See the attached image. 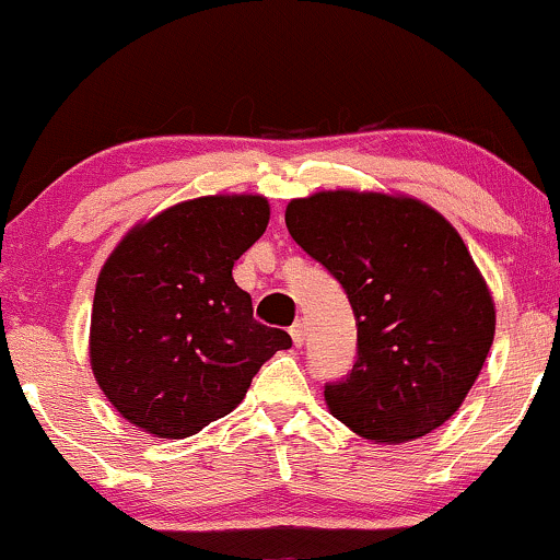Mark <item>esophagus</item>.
Returning a JSON list of instances; mask_svg holds the SVG:
<instances>
[{
	"label": "esophagus",
	"instance_id": "34e87169",
	"mask_svg": "<svg viewBox=\"0 0 560 560\" xmlns=\"http://www.w3.org/2000/svg\"><path fill=\"white\" fill-rule=\"evenodd\" d=\"M289 334H292V342H294V347H302V345H305V324H302V320H298V324H294L292 329H289Z\"/></svg>",
	"mask_w": 560,
	"mask_h": 560
}]
</instances>
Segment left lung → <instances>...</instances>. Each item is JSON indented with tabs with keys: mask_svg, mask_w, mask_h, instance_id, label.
Returning a JSON list of instances; mask_svg holds the SVG:
<instances>
[{
	"mask_svg": "<svg viewBox=\"0 0 560 560\" xmlns=\"http://www.w3.org/2000/svg\"><path fill=\"white\" fill-rule=\"evenodd\" d=\"M284 218L355 313L358 361L324 392L334 419L387 445L442 427L494 337L490 287L458 231L421 199L355 189L292 199Z\"/></svg>",
	"mask_w": 560,
	"mask_h": 560,
	"instance_id": "8db88e82",
	"label": "left lung"
}]
</instances>
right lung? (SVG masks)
<instances>
[{"instance_id":"obj_1","label":"right lung","mask_w":560,"mask_h":560,"mask_svg":"<svg viewBox=\"0 0 560 560\" xmlns=\"http://www.w3.org/2000/svg\"><path fill=\"white\" fill-rule=\"evenodd\" d=\"M260 195L186 199L141 221L96 279L89 361L113 408L141 432L184 440L244 400L292 337L253 318L231 268L260 240Z\"/></svg>"}]
</instances>
